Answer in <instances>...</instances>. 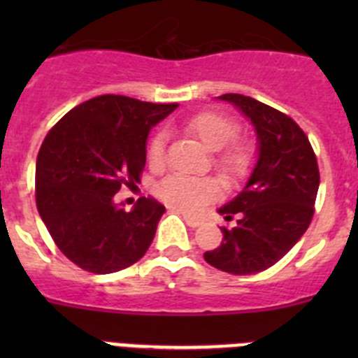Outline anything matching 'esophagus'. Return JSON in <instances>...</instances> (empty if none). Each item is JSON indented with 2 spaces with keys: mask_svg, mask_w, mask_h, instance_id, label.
Listing matches in <instances>:
<instances>
[{
  "mask_svg": "<svg viewBox=\"0 0 358 358\" xmlns=\"http://www.w3.org/2000/svg\"><path fill=\"white\" fill-rule=\"evenodd\" d=\"M182 218H185V222L188 224L189 227H199L202 224V218H197V217H192V215L188 213H181Z\"/></svg>",
  "mask_w": 358,
  "mask_h": 358,
  "instance_id": "34e87169",
  "label": "esophagus"
}]
</instances>
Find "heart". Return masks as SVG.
Instances as JSON below:
<instances>
[{
	"mask_svg": "<svg viewBox=\"0 0 358 358\" xmlns=\"http://www.w3.org/2000/svg\"><path fill=\"white\" fill-rule=\"evenodd\" d=\"M185 131L197 138L208 150H215V164L227 179H240L248 172L255 157V148L248 140H233L238 132V123L231 116L204 110L185 122ZM150 166L159 169L164 163V134L159 132L147 147ZM222 194V185L215 177H188L181 173L169 176L157 186V197L169 206L195 213L204 204Z\"/></svg>",
	"mask_w": 358,
	"mask_h": 358,
	"instance_id": "b5f03b06",
	"label": "heart"
}]
</instances>
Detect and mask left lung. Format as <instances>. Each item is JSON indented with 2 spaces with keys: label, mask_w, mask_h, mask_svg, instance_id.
<instances>
[{
  "label": "left lung",
  "mask_w": 358,
  "mask_h": 358,
  "mask_svg": "<svg viewBox=\"0 0 358 358\" xmlns=\"http://www.w3.org/2000/svg\"><path fill=\"white\" fill-rule=\"evenodd\" d=\"M251 120L258 159L235 199L218 208L235 227H222V243L204 260L229 274H256L280 262L305 235L319 189L317 159L308 138L290 116L251 96H218Z\"/></svg>",
  "instance_id": "8db88e82"
}]
</instances>
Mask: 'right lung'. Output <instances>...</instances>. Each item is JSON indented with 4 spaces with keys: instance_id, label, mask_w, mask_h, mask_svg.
<instances>
[{
    "instance_id": "right-lung-1",
    "label": "right lung",
    "mask_w": 358,
    "mask_h": 358,
    "mask_svg": "<svg viewBox=\"0 0 358 358\" xmlns=\"http://www.w3.org/2000/svg\"><path fill=\"white\" fill-rule=\"evenodd\" d=\"M177 103L102 94L71 109L41 145L36 202L62 255L84 271L110 274L143 258L164 206L141 197L131 211L115 202L147 161V138Z\"/></svg>"
}]
</instances>
